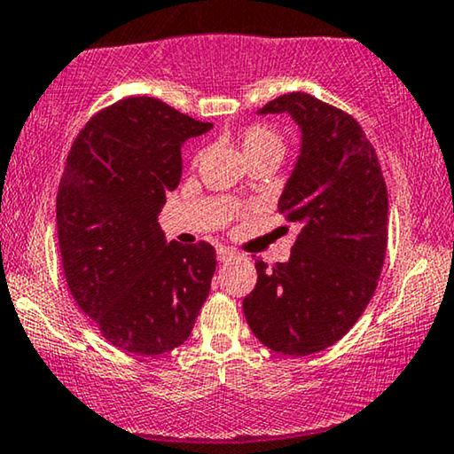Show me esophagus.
<instances>
[{
  "label": "esophagus",
  "mask_w": 454,
  "mask_h": 454,
  "mask_svg": "<svg viewBox=\"0 0 454 454\" xmlns=\"http://www.w3.org/2000/svg\"><path fill=\"white\" fill-rule=\"evenodd\" d=\"M238 256V252L231 250V247H219L216 250V258H219V262H229V260H233Z\"/></svg>",
  "instance_id": "obj_1"
}]
</instances>
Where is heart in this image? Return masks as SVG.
Masks as SVG:
<instances>
[{
	"mask_svg": "<svg viewBox=\"0 0 454 454\" xmlns=\"http://www.w3.org/2000/svg\"><path fill=\"white\" fill-rule=\"evenodd\" d=\"M238 145L247 163L258 159H281L285 151L281 136L269 126H262V123H254V126L241 129L238 136Z\"/></svg>",
	"mask_w": 454,
	"mask_h": 454,
	"instance_id": "b5f03b06",
	"label": "heart"
}]
</instances>
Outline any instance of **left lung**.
<instances>
[{"instance_id": "obj_1", "label": "left lung", "mask_w": 454, "mask_h": 454, "mask_svg": "<svg viewBox=\"0 0 454 454\" xmlns=\"http://www.w3.org/2000/svg\"><path fill=\"white\" fill-rule=\"evenodd\" d=\"M289 114L300 154L278 210L300 223L287 262L256 260L244 314L260 343L283 356L318 353L356 325L374 295L387 254L388 194L374 146L359 123L306 92L258 115Z\"/></svg>"}]
</instances>
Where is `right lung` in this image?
Listing matches in <instances>:
<instances>
[{
  "mask_svg": "<svg viewBox=\"0 0 454 454\" xmlns=\"http://www.w3.org/2000/svg\"><path fill=\"white\" fill-rule=\"evenodd\" d=\"M213 123L129 97L86 123L58 192L61 264L74 300L111 345L159 356L190 337L215 247L167 241L157 223L182 177V146Z\"/></svg>",
  "mask_w": 454,
  "mask_h": 454,
  "instance_id": "right-lung-1",
  "label": "right lung"
}]
</instances>
